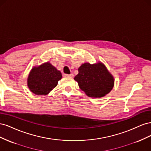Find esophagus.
<instances>
[{
    "label": "esophagus",
    "mask_w": 151,
    "mask_h": 151,
    "mask_svg": "<svg viewBox=\"0 0 151 151\" xmlns=\"http://www.w3.org/2000/svg\"><path fill=\"white\" fill-rule=\"evenodd\" d=\"M63 76H64L65 77H74V75H73L72 74H63Z\"/></svg>",
    "instance_id": "34e87169"
}]
</instances>
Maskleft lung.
<instances>
[{
    "label": "left lung",
    "mask_w": 151,
    "mask_h": 151,
    "mask_svg": "<svg viewBox=\"0 0 151 151\" xmlns=\"http://www.w3.org/2000/svg\"><path fill=\"white\" fill-rule=\"evenodd\" d=\"M78 71L74 80L89 97L101 98L112 90L115 79L102 62L84 63L79 67Z\"/></svg>",
    "instance_id": "left-lung-1"
}]
</instances>
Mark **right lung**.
Returning <instances> with one entry per match:
<instances>
[{"label": "right lung", "instance_id": "add662e5", "mask_svg": "<svg viewBox=\"0 0 151 151\" xmlns=\"http://www.w3.org/2000/svg\"><path fill=\"white\" fill-rule=\"evenodd\" d=\"M61 72L49 62L32 68L27 79V84L36 95H47L62 79Z\"/></svg>", "mask_w": 151, "mask_h": 151}]
</instances>
